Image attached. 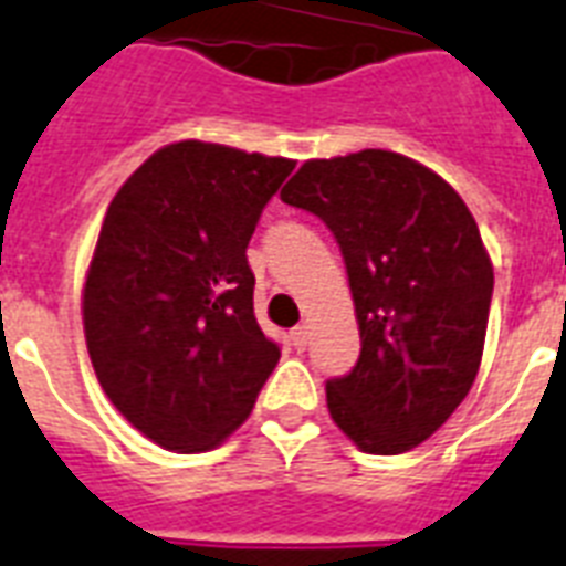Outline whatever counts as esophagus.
<instances>
[{"mask_svg":"<svg viewBox=\"0 0 566 566\" xmlns=\"http://www.w3.org/2000/svg\"><path fill=\"white\" fill-rule=\"evenodd\" d=\"M308 336H312V326H308V324L294 326V333H291V338H294V345H296V347H305V345H308Z\"/></svg>","mask_w":566,"mask_h":566,"instance_id":"obj_1","label":"esophagus"}]
</instances>
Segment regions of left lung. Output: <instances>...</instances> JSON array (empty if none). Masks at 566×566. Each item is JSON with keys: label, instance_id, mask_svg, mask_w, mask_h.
I'll use <instances>...</instances> for the list:
<instances>
[{"label": "left lung", "instance_id": "obj_1", "mask_svg": "<svg viewBox=\"0 0 566 566\" xmlns=\"http://www.w3.org/2000/svg\"><path fill=\"white\" fill-rule=\"evenodd\" d=\"M333 230L359 326V359L326 380V408L363 453H408L474 387L495 272L455 188L408 155L312 158L282 188Z\"/></svg>", "mask_w": 566, "mask_h": 566}]
</instances>
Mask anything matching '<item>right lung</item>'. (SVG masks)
Here are the masks:
<instances>
[{
  "label": "right lung",
  "mask_w": 566,
  "mask_h": 566,
  "mask_svg": "<svg viewBox=\"0 0 566 566\" xmlns=\"http://www.w3.org/2000/svg\"><path fill=\"white\" fill-rule=\"evenodd\" d=\"M296 161L179 140L125 179L83 282V333L113 408L165 450L240 429L279 363L254 317L249 240Z\"/></svg>",
  "instance_id": "right-lung-1"
}]
</instances>
